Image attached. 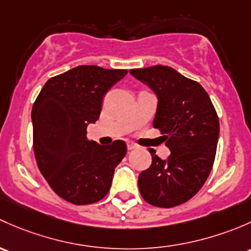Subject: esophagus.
<instances>
[{
  "label": "esophagus",
  "instance_id": "1",
  "mask_svg": "<svg viewBox=\"0 0 251 251\" xmlns=\"http://www.w3.org/2000/svg\"><path fill=\"white\" fill-rule=\"evenodd\" d=\"M126 147H128V150H134V149H136V145L129 141V143L126 144Z\"/></svg>",
  "mask_w": 251,
  "mask_h": 251
}]
</instances>
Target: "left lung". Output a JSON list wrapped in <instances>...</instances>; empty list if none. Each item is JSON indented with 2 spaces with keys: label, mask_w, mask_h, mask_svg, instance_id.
I'll return each mask as SVG.
<instances>
[{
  "label": "left lung",
  "mask_w": 251,
  "mask_h": 251,
  "mask_svg": "<svg viewBox=\"0 0 251 251\" xmlns=\"http://www.w3.org/2000/svg\"><path fill=\"white\" fill-rule=\"evenodd\" d=\"M130 74L156 93L153 126L164 134L167 161L150 149L152 164L140 173L139 191L147 203L173 208L202 188L215 161L220 123L208 93L169 66L133 69Z\"/></svg>",
  "instance_id": "left-lung-1"
}]
</instances>
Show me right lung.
Instances as JSON below:
<instances>
[{
  "mask_svg": "<svg viewBox=\"0 0 251 251\" xmlns=\"http://www.w3.org/2000/svg\"><path fill=\"white\" fill-rule=\"evenodd\" d=\"M126 70L81 65L49 78L31 112L33 152L51 190L68 202L86 205L110 191L115 168L126 153L123 140L101 146L87 139V126L101 112L110 88Z\"/></svg>",
  "mask_w": 251,
  "mask_h": 251,
  "instance_id": "obj_1",
  "label": "right lung"
}]
</instances>
